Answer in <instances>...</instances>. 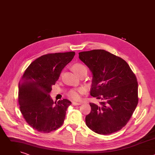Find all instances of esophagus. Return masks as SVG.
Here are the masks:
<instances>
[{"instance_id": "esophagus-1", "label": "esophagus", "mask_w": 155, "mask_h": 155, "mask_svg": "<svg viewBox=\"0 0 155 155\" xmlns=\"http://www.w3.org/2000/svg\"><path fill=\"white\" fill-rule=\"evenodd\" d=\"M81 102H72V105H81Z\"/></svg>"}]
</instances>
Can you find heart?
Masks as SVG:
<instances>
[{
  "mask_svg": "<svg viewBox=\"0 0 155 155\" xmlns=\"http://www.w3.org/2000/svg\"><path fill=\"white\" fill-rule=\"evenodd\" d=\"M72 69L73 71L77 75H80V74H83V72H87V69L86 66L81 63H75L74 64ZM84 92V89L83 87H79V88H75V89H72L70 90L68 93V96L69 99L74 101H77L80 99L81 94Z\"/></svg>",
  "mask_w": 155,
  "mask_h": 155,
  "instance_id": "1",
  "label": "heart"
}]
</instances>
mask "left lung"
<instances>
[{"instance_id":"8db88e82","label":"left lung","mask_w":155,"mask_h":155,"mask_svg":"<svg viewBox=\"0 0 155 155\" xmlns=\"http://www.w3.org/2000/svg\"><path fill=\"white\" fill-rule=\"evenodd\" d=\"M93 73L90 94L101 100L90 103L87 126L99 134H111L121 130L130 120L139 102L137 78L122 58L104 50L78 53Z\"/></svg>"}]
</instances>
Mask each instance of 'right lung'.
<instances>
[{
	"mask_svg": "<svg viewBox=\"0 0 155 155\" xmlns=\"http://www.w3.org/2000/svg\"><path fill=\"white\" fill-rule=\"evenodd\" d=\"M75 53H49L34 61L26 69L19 83L18 103L26 121L43 133L59 128L71 102L66 99L54 102L50 93L65 66Z\"/></svg>",
	"mask_w": 155,
	"mask_h": 155,
	"instance_id": "right-lung-1",
	"label": "right lung"
}]
</instances>
